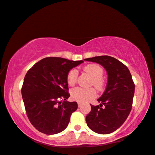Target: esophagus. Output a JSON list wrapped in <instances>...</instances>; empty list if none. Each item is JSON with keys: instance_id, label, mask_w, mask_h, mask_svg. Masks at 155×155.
Wrapping results in <instances>:
<instances>
[{"instance_id": "esophagus-1", "label": "esophagus", "mask_w": 155, "mask_h": 155, "mask_svg": "<svg viewBox=\"0 0 155 155\" xmlns=\"http://www.w3.org/2000/svg\"><path fill=\"white\" fill-rule=\"evenodd\" d=\"M78 107H81V106L82 105V102H80V101H78Z\"/></svg>"}]
</instances>
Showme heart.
<instances>
[{
  "mask_svg": "<svg viewBox=\"0 0 155 155\" xmlns=\"http://www.w3.org/2000/svg\"><path fill=\"white\" fill-rule=\"evenodd\" d=\"M84 71L89 74L92 78V84L98 90H103L104 87V81L103 69L101 66L97 64H90L86 65L84 68ZM78 72L76 69H71L67 75L68 84L71 86H73L77 82ZM71 97L74 100L78 101L84 102L96 97V91L94 88H82L75 87L71 90Z\"/></svg>",
  "mask_w": 155,
  "mask_h": 155,
  "instance_id": "b5f03b06",
  "label": "heart"
}]
</instances>
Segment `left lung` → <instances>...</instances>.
<instances>
[{
    "instance_id": "left-lung-1",
    "label": "left lung",
    "mask_w": 155,
    "mask_h": 155,
    "mask_svg": "<svg viewBox=\"0 0 155 155\" xmlns=\"http://www.w3.org/2000/svg\"><path fill=\"white\" fill-rule=\"evenodd\" d=\"M84 61L99 63L107 72V87L97 99L100 104L91 105L86 116L87 126L99 134H109L122 126L132 109L135 84L128 68L109 56H95Z\"/></svg>"
}]
</instances>
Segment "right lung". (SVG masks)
I'll return each instance as SVG.
<instances>
[{
  "instance_id": "1",
  "label": "right lung",
  "mask_w": 155,
  "mask_h": 155,
  "mask_svg": "<svg viewBox=\"0 0 155 155\" xmlns=\"http://www.w3.org/2000/svg\"><path fill=\"white\" fill-rule=\"evenodd\" d=\"M83 62L47 57L27 71L21 92L27 117L37 130L54 135L68 126L78 104L66 100L70 97L67 75ZM61 98L64 99L63 103Z\"/></svg>"
}]
</instances>
